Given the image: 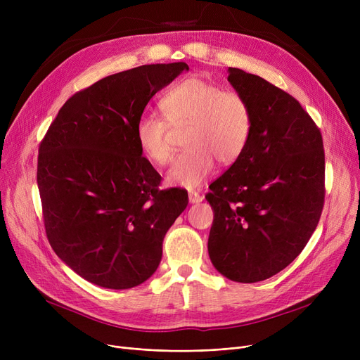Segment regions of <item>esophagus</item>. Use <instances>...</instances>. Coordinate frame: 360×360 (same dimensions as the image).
Instances as JSON below:
<instances>
[{"mask_svg": "<svg viewBox=\"0 0 360 360\" xmlns=\"http://www.w3.org/2000/svg\"><path fill=\"white\" fill-rule=\"evenodd\" d=\"M188 198H190V202H200V201H202V195L201 194H198V193H195V191H190V194H188Z\"/></svg>", "mask_w": 360, "mask_h": 360, "instance_id": "esophagus-1", "label": "esophagus"}]
</instances>
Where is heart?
<instances>
[{
  "label": "heart",
  "instance_id": "b5f03b06",
  "mask_svg": "<svg viewBox=\"0 0 360 360\" xmlns=\"http://www.w3.org/2000/svg\"><path fill=\"white\" fill-rule=\"evenodd\" d=\"M163 117L144 113L136 122V140L156 165L172 158L170 128H184L185 151L166 174L169 185L195 188L214 167L236 162L252 134V109L238 91L191 77L170 87L159 102Z\"/></svg>",
  "mask_w": 360,
  "mask_h": 360
}]
</instances>
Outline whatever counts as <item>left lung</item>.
<instances>
[{
  "label": "left lung",
  "instance_id": "8db88e82",
  "mask_svg": "<svg viewBox=\"0 0 360 360\" xmlns=\"http://www.w3.org/2000/svg\"><path fill=\"white\" fill-rule=\"evenodd\" d=\"M228 80L252 109V134L240 158L205 195L214 212L209 255L238 283L270 278L302 252L326 197L321 131L288 91L229 68Z\"/></svg>",
  "mask_w": 360,
  "mask_h": 360
}]
</instances>
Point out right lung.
Listing matches in <instances>:
<instances>
[{
	"label": "right lung",
	"mask_w": 360,
	"mask_h": 360,
	"mask_svg": "<svg viewBox=\"0 0 360 360\" xmlns=\"http://www.w3.org/2000/svg\"><path fill=\"white\" fill-rule=\"evenodd\" d=\"M185 63L131 68L74 93L39 144L46 238L67 266L101 288L129 289L153 274L163 238L186 209L182 188L160 190L136 122Z\"/></svg>",
	"instance_id": "add662e5"
}]
</instances>
